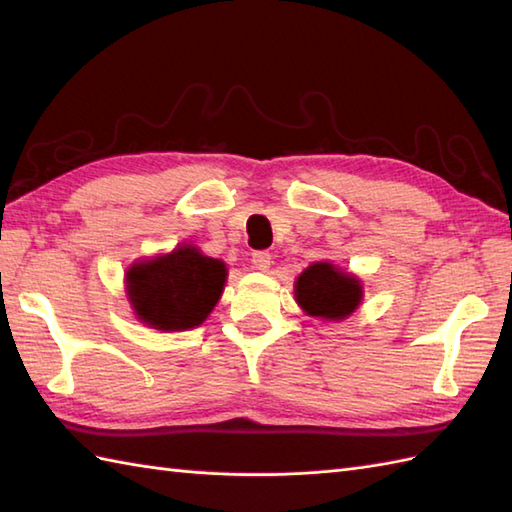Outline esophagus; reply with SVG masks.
Returning <instances> with one entry per match:
<instances>
[{"instance_id":"esophagus-1","label":"esophagus","mask_w":512,"mask_h":512,"mask_svg":"<svg viewBox=\"0 0 512 512\" xmlns=\"http://www.w3.org/2000/svg\"><path fill=\"white\" fill-rule=\"evenodd\" d=\"M250 262H253V268L257 270H268L270 264H273V255H270L268 250H257V253H253V259H250Z\"/></svg>"}]
</instances>
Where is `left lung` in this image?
<instances>
[{
  "mask_svg": "<svg viewBox=\"0 0 512 512\" xmlns=\"http://www.w3.org/2000/svg\"><path fill=\"white\" fill-rule=\"evenodd\" d=\"M295 295L299 306L312 317L339 321L358 308L363 288L354 275L319 262L303 270L295 284Z\"/></svg>",
  "mask_w": 512,
  "mask_h": 512,
  "instance_id": "left-lung-1",
  "label": "left lung"
}]
</instances>
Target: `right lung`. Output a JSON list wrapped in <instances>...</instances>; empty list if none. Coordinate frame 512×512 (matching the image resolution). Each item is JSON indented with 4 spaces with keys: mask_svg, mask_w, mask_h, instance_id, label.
<instances>
[{
    "mask_svg": "<svg viewBox=\"0 0 512 512\" xmlns=\"http://www.w3.org/2000/svg\"><path fill=\"white\" fill-rule=\"evenodd\" d=\"M226 266L198 248L180 246L169 255L127 270L129 301L140 321L156 330H189L200 325L220 299Z\"/></svg>",
    "mask_w": 512,
    "mask_h": 512,
    "instance_id": "obj_1",
    "label": "right lung"
}]
</instances>
